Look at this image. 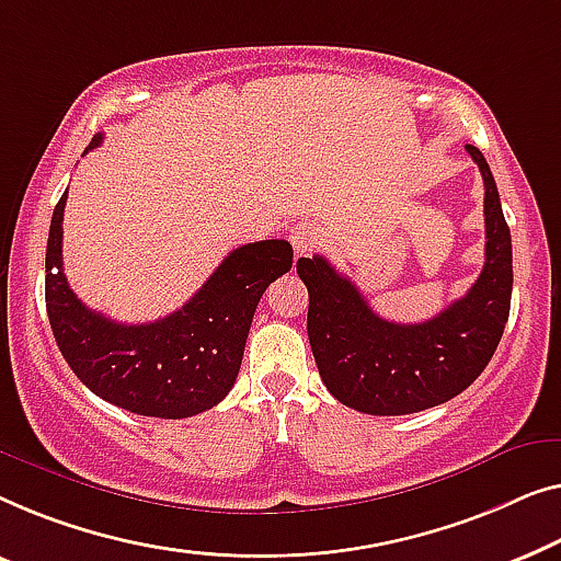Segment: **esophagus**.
I'll use <instances>...</instances> for the list:
<instances>
[{"label": "esophagus", "instance_id": "1", "mask_svg": "<svg viewBox=\"0 0 561 561\" xmlns=\"http://www.w3.org/2000/svg\"><path fill=\"white\" fill-rule=\"evenodd\" d=\"M289 241H291V249H295V256H310L312 251L320 247L318 226L310 224V220H302V224L291 228Z\"/></svg>", "mask_w": 561, "mask_h": 561}]
</instances>
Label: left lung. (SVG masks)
Listing matches in <instances>:
<instances>
[{"mask_svg":"<svg viewBox=\"0 0 561 561\" xmlns=\"http://www.w3.org/2000/svg\"><path fill=\"white\" fill-rule=\"evenodd\" d=\"M485 185V264L468 295L432 320L401 325L378 318L356 284L325 256L299 259L307 335L322 383L363 414L399 416L445 404L483 374L511 310L514 254L499 187L478 147H465Z\"/></svg>","mask_w":561,"mask_h":561,"instance_id":"1","label":"left lung"}]
</instances>
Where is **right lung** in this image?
I'll use <instances>...</instances> for the list:
<instances>
[{"instance_id": "1", "label": "right lung", "mask_w": 561, "mask_h": 561, "mask_svg": "<svg viewBox=\"0 0 561 561\" xmlns=\"http://www.w3.org/2000/svg\"><path fill=\"white\" fill-rule=\"evenodd\" d=\"M101 145V134L85 152ZM53 210L45 254V307L55 343L73 374L131 414L185 420L226 399L239 376L256 305L291 270L282 239L233 249L208 282L168 318L124 325L89 310L62 274V210Z\"/></svg>"}]
</instances>
